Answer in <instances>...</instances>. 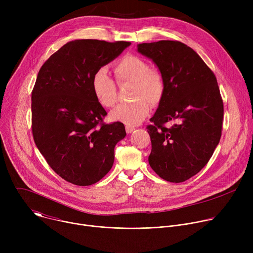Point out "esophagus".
<instances>
[{"label": "esophagus", "instance_id": "1", "mask_svg": "<svg viewBox=\"0 0 253 253\" xmlns=\"http://www.w3.org/2000/svg\"><path fill=\"white\" fill-rule=\"evenodd\" d=\"M125 129H126V132L129 134V133H132V132L135 130V127H133V126H130V125H126Z\"/></svg>", "mask_w": 253, "mask_h": 253}]
</instances>
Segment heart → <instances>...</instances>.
I'll return each instance as SVG.
<instances>
[{
  "mask_svg": "<svg viewBox=\"0 0 253 253\" xmlns=\"http://www.w3.org/2000/svg\"><path fill=\"white\" fill-rule=\"evenodd\" d=\"M115 76L119 84L132 83L130 98L127 104L117 106L110 113L113 121L126 125H136L145 119L150 104H157L164 92V80L157 71L150 70L149 64L143 59L128 55L115 66ZM92 90L98 102L106 108H111L117 101V87L105 67L99 68L92 77Z\"/></svg>",
  "mask_w": 253,
  "mask_h": 253,
  "instance_id": "obj_1",
  "label": "heart"
}]
</instances>
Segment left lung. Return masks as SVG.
Returning <instances> with one entry per match:
<instances>
[{
	"instance_id": "left-lung-1",
	"label": "left lung",
	"mask_w": 253,
	"mask_h": 253,
	"mask_svg": "<svg viewBox=\"0 0 253 253\" xmlns=\"http://www.w3.org/2000/svg\"><path fill=\"white\" fill-rule=\"evenodd\" d=\"M164 80V92L147 126L151 168L166 181L179 183L197 174L218 145L223 102L213 72L200 56L178 41L137 45ZM176 123L166 128L167 122Z\"/></svg>"
}]
</instances>
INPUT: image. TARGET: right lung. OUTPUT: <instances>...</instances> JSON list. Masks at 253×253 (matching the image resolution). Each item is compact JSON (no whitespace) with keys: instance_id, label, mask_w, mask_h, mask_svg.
<instances>
[{"instance_id":"obj_1","label":"right lung","mask_w":253,"mask_h":253,"mask_svg":"<svg viewBox=\"0 0 253 253\" xmlns=\"http://www.w3.org/2000/svg\"><path fill=\"white\" fill-rule=\"evenodd\" d=\"M131 43L74 40L41 67L32 92V131L50 167L66 181L92 185L113 166L124 124H103L107 115L92 90L95 72Z\"/></svg>"}]
</instances>
